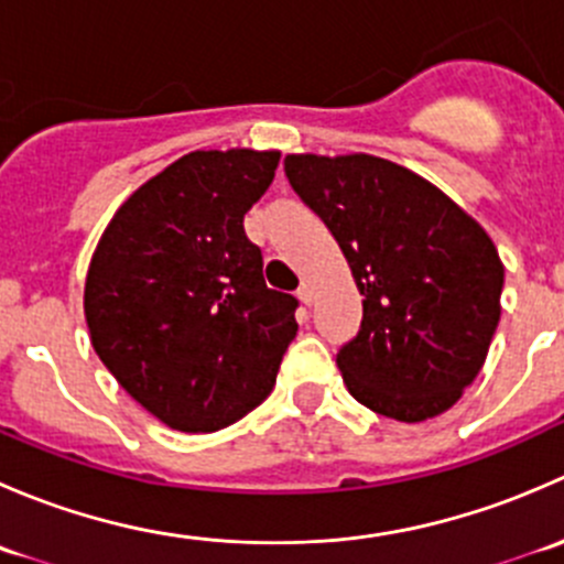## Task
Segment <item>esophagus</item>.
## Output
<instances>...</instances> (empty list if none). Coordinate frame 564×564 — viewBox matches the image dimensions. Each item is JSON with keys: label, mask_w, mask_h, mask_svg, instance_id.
Segmentation results:
<instances>
[{"label": "esophagus", "mask_w": 564, "mask_h": 564, "mask_svg": "<svg viewBox=\"0 0 564 564\" xmlns=\"http://www.w3.org/2000/svg\"><path fill=\"white\" fill-rule=\"evenodd\" d=\"M297 297L303 300L305 305H311V303H314V286H311V283H300V289H297Z\"/></svg>", "instance_id": "obj_1"}]
</instances>
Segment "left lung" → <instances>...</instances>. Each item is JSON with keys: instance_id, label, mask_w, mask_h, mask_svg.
I'll return each mask as SVG.
<instances>
[{"instance_id": "1", "label": "left lung", "mask_w": 564, "mask_h": 564, "mask_svg": "<svg viewBox=\"0 0 564 564\" xmlns=\"http://www.w3.org/2000/svg\"><path fill=\"white\" fill-rule=\"evenodd\" d=\"M289 185L333 231L362 294L338 368L401 423L447 412L486 362L505 267L491 237L429 180L373 155H286Z\"/></svg>"}]
</instances>
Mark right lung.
<instances>
[{
    "mask_svg": "<svg viewBox=\"0 0 564 564\" xmlns=\"http://www.w3.org/2000/svg\"><path fill=\"white\" fill-rule=\"evenodd\" d=\"M281 152L198 150L139 187L106 226L84 286L93 346L169 429L209 434L275 384L297 300L267 289L242 218Z\"/></svg>",
    "mask_w": 564,
    "mask_h": 564,
    "instance_id": "right-lung-1",
    "label": "right lung"
}]
</instances>
